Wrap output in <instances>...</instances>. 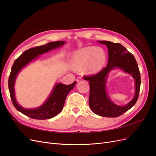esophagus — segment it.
Masks as SVG:
<instances>
[{
	"mask_svg": "<svg viewBox=\"0 0 156 156\" xmlns=\"http://www.w3.org/2000/svg\"><path fill=\"white\" fill-rule=\"evenodd\" d=\"M76 81H77V82H79V81H82V77H78L76 79Z\"/></svg>",
	"mask_w": 156,
	"mask_h": 156,
	"instance_id": "1",
	"label": "esophagus"
}]
</instances>
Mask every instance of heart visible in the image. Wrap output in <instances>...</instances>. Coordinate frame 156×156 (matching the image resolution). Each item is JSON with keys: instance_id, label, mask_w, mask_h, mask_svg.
Segmentation results:
<instances>
[{"instance_id": "heart-1", "label": "heart", "mask_w": 156, "mask_h": 156, "mask_svg": "<svg viewBox=\"0 0 156 156\" xmlns=\"http://www.w3.org/2000/svg\"><path fill=\"white\" fill-rule=\"evenodd\" d=\"M106 58V54L102 49L85 47L74 52L72 63L76 68H86L89 73H96L104 66Z\"/></svg>"}]
</instances>
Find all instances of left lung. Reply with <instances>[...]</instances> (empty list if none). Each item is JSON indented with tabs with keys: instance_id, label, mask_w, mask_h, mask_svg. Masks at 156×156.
I'll use <instances>...</instances> for the list:
<instances>
[{
	"instance_id": "left-lung-1",
	"label": "left lung",
	"mask_w": 156,
	"mask_h": 156,
	"mask_svg": "<svg viewBox=\"0 0 156 156\" xmlns=\"http://www.w3.org/2000/svg\"><path fill=\"white\" fill-rule=\"evenodd\" d=\"M106 45L108 48V59L107 66L100 72L92 75L84 76V80L89 81V105L95 114L103 116L115 118L129 110L137 101L140 87V75L138 64L134 56L119 43L108 41H98ZM117 67L131 74L135 79V96L127 105L119 106L110 101L106 91L108 73L111 70Z\"/></svg>"
}]
</instances>
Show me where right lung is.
Listing matches in <instances>:
<instances>
[{"label":"right lung","instance_id":"obj_1","mask_svg":"<svg viewBox=\"0 0 156 156\" xmlns=\"http://www.w3.org/2000/svg\"><path fill=\"white\" fill-rule=\"evenodd\" d=\"M65 44L64 41L49 42L46 45L30 48L22 53L14 62L8 79V88L13 106L17 111L33 119L45 120L51 119L62 110L66 98L69 92L74 88L76 81L72 84L66 85L62 83H57L55 86L50 96L40 107L36 108H25L18 104L15 96L14 84L17 75L23 68L36 59L38 55L60 48Z\"/></svg>","mask_w":156,"mask_h":156}]
</instances>
